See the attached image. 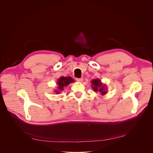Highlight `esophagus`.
<instances>
[{
  "mask_svg": "<svg viewBox=\"0 0 153 153\" xmlns=\"http://www.w3.org/2000/svg\"><path fill=\"white\" fill-rule=\"evenodd\" d=\"M76 81H77V82H82V81H83V78H77L76 79Z\"/></svg>",
  "mask_w": 153,
  "mask_h": 153,
  "instance_id": "1",
  "label": "esophagus"
}]
</instances>
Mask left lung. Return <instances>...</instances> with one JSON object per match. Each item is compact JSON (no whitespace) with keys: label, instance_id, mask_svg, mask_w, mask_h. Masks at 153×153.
Instances as JSON below:
<instances>
[{"label":"left lung","instance_id":"obj_1","mask_svg":"<svg viewBox=\"0 0 153 153\" xmlns=\"http://www.w3.org/2000/svg\"><path fill=\"white\" fill-rule=\"evenodd\" d=\"M93 85L92 89L95 92H98L102 94V95L105 94L107 91H105V85H102V84L101 83V81L98 79H94L91 82Z\"/></svg>","mask_w":153,"mask_h":153}]
</instances>
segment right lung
<instances>
[{
	"instance_id": "add662e5",
	"label": "right lung",
	"mask_w": 153,
	"mask_h": 153,
	"mask_svg": "<svg viewBox=\"0 0 153 153\" xmlns=\"http://www.w3.org/2000/svg\"><path fill=\"white\" fill-rule=\"evenodd\" d=\"M74 82V80L71 77H60L58 81V89L59 91L63 90V87L67 86L70 83ZM56 94H58L59 91H56Z\"/></svg>"
}]
</instances>
